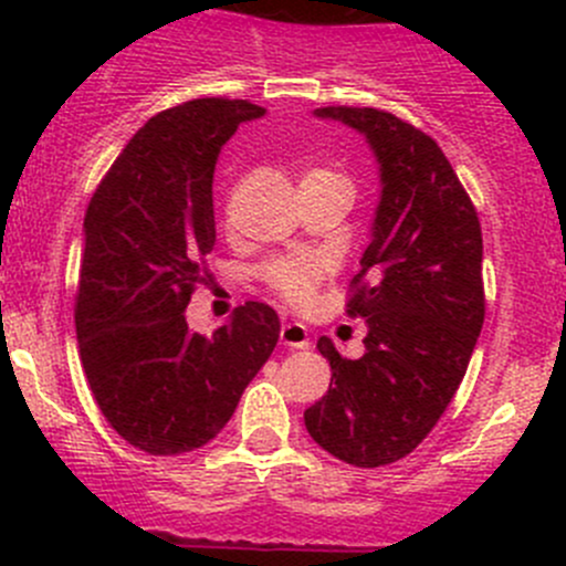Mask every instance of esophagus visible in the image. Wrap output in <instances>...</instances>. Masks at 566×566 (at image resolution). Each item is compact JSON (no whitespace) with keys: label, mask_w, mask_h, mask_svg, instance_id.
<instances>
[{"label":"esophagus","mask_w":566,"mask_h":566,"mask_svg":"<svg viewBox=\"0 0 566 566\" xmlns=\"http://www.w3.org/2000/svg\"><path fill=\"white\" fill-rule=\"evenodd\" d=\"M279 339H282L284 347H293V350H306L312 345L310 331H306L304 323H284L282 331H279Z\"/></svg>","instance_id":"34e87169"}]
</instances>
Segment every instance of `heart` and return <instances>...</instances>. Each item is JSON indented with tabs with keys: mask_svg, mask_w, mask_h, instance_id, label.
<instances>
[{
	"mask_svg": "<svg viewBox=\"0 0 566 566\" xmlns=\"http://www.w3.org/2000/svg\"><path fill=\"white\" fill-rule=\"evenodd\" d=\"M323 175L334 172H328V169H310V172H304V177H301V182ZM323 260L312 254L282 256V260H273L265 265V282L293 306H310L315 301L317 287L323 284Z\"/></svg>",
	"mask_w": 566,
	"mask_h": 566,
	"instance_id": "b5f03b06",
	"label": "heart"
}]
</instances>
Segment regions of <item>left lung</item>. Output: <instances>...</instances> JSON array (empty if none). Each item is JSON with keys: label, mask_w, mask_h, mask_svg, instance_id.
<instances>
[{"label": "left lung", "mask_w": 566, "mask_h": 566, "mask_svg": "<svg viewBox=\"0 0 566 566\" xmlns=\"http://www.w3.org/2000/svg\"><path fill=\"white\" fill-rule=\"evenodd\" d=\"M315 114L367 136L380 202L347 301V315L367 319V350L342 358L319 336L331 386L304 421L328 454L378 468L424 441L465 375L484 323L482 227L436 139L380 108Z\"/></svg>", "instance_id": "1"}]
</instances>
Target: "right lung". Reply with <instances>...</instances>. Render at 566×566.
Wrapping results in <instances>:
<instances>
[{
    "instance_id": "add662e5",
    "label": "right lung",
    "mask_w": 566,
    "mask_h": 566,
    "mask_svg": "<svg viewBox=\"0 0 566 566\" xmlns=\"http://www.w3.org/2000/svg\"><path fill=\"white\" fill-rule=\"evenodd\" d=\"M249 101L197 98L147 119L84 216L76 334L84 375L108 424L147 454L213 441L279 342L268 304L238 306L213 336L186 306L213 251V172Z\"/></svg>"
}]
</instances>
